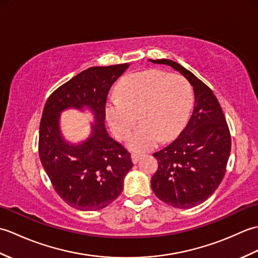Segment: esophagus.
<instances>
[{
  "mask_svg": "<svg viewBox=\"0 0 258 258\" xmlns=\"http://www.w3.org/2000/svg\"><path fill=\"white\" fill-rule=\"evenodd\" d=\"M131 158H132L133 164H136V163H138V162L140 161L141 155H140V154H132V155H131Z\"/></svg>",
  "mask_w": 258,
  "mask_h": 258,
  "instance_id": "esophagus-1",
  "label": "esophagus"
}]
</instances>
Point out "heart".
I'll list each match as a JSON object with an SVG mask.
<instances>
[{
  "instance_id": "b5f03b06",
  "label": "heart",
  "mask_w": 258,
  "mask_h": 258,
  "mask_svg": "<svg viewBox=\"0 0 258 258\" xmlns=\"http://www.w3.org/2000/svg\"><path fill=\"white\" fill-rule=\"evenodd\" d=\"M193 105V89L180 75H171L160 70L133 73L119 82L117 96L106 103L108 125L118 139L127 140V147L135 153L150 151L162 139L176 135L187 118Z\"/></svg>"
}]
</instances>
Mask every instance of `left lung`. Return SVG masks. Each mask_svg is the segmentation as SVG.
Instances as JSON below:
<instances>
[{"label": "left lung", "mask_w": 258, "mask_h": 258, "mask_svg": "<svg viewBox=\"0 0 258 258\" xmlns=\"http://www.w3.org/2000/svg\"><path fill=\"white\" fill-rule=\"evenodd\" d=\"M165 64L193 86V114L178 138L153 154L158 168L151 186L162 202L173 207L191 208L204 203L217 189L231 154V134L222 107L212 90L171 59H149Z\"/></svg>", "instance_id": "8db88e82"}]
</instances>
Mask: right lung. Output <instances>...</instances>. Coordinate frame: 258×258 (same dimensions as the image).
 Here are the masks:
<instances>
[{
	"instance_id": "right-lung-1",
	"label": "right lung",
	"mask_w": 258,
	"mask_h": 258,
	"mask_svg": "<svg viewBox=\"0 0 258 258\" xmlns=\"http://www.w3.org/2000/svg\"><path fill=\"white\" fill-rule=\"evenodd\" d=\"M128 67L87 69L52 93L43 109L38 138L42 166L58 196L79 211H98L111 204L133 167L130 153L105 128L108 91ZM67 109L93 115L90 135L78 144L65 139L60 131V114Z\"/></svg>"
}]
</instances>
